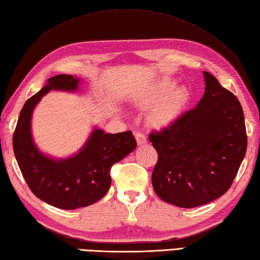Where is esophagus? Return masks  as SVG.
Returning a JSON list of instances; mask_svg holds the SVG:
<instances>
[{"instance_id":"1","label":"esophagus","mask_w":260,"mask_h":260,"mask_svg":"<svg viewBox=\"0 0 260 260\" xmlns=\"http://www.w3.org/2000/svg\"><path fill=\"white\" fill-rule=\"evenodd\" d=\"M136 136V139H137V143L138 145H144L146 143V136H145L143 133H140V131H137V133H135Z\"/></svg>"}]
</instances>
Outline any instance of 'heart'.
Returning <instances> with one entry per match:
<instances>
[{
  "label": "heart",
  "instance_id": "heart-1",
  "mask_svg": "<svg viewBox=\"0 0 260 260\" xmlns=\"http://www.w3.org/2000/svg\"><path fill=\"white\" fill-rule=\"evenodd\" d=\"M172 80H162L147 86L137 95V103L143 106H151L147 114V121L154 126L169 124L181 112L188 99V90L180 86L175 90Z\"/></svg>",
  "mask_w": 260,
  "mask_h": 260
}]
</instances>
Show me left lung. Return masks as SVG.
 I'll return each mask as SVG.
<instances>
[{
  "label": "left lung",
  "mask_w": 260,
  "mask_h": 260,
  "mask_svg": "<svg viewBox=\"0 0 260 260\" xmlns=\"http://www.w3.org/2000/svg\"><path fill=\"white\" fill-rule=\"evenodd\" d=\"M203 75L206 89L197 107L148 137L158 155L153 188L179 208L200 207L224 195L247 152L240 102L210 73Z\"/></svg>",
  "instance_id": "8db88e82"
}]
</instances>
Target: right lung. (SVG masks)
Returning <instances> with one entry per match:
<instances>
[{"mask_svg": "<svg viewBox=\"0 0 260 260\" xmlns=\"http://www.w3.org/2000/svg\"><path fill=\"white\" fill-rule=\"evenodd\" d=\"M79 82L66 74L49 79L21 108L12 138L16 160L29 189L45 203L65 210L88 207L104 198L112 184L113 165L137 146L131 131L105 134L95 127L79 153L71 157L56 160L39 151L30 131L35 106L50 90L75 91Z\"/></svg>", "mask_w": 260, "mask_h": 260, "instance_id": "right-lung-1", "label": "right lung"}]
</instances>
